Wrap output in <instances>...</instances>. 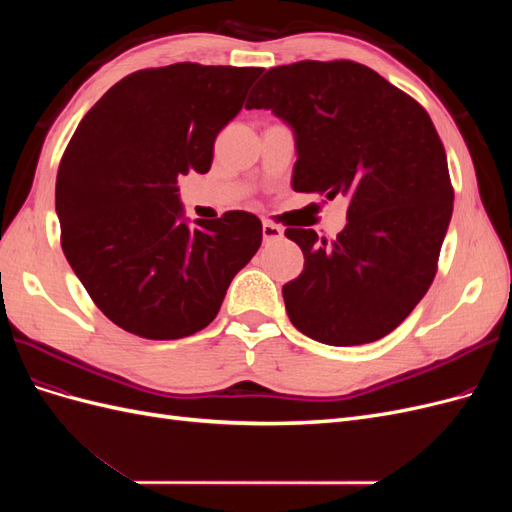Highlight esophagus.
I'll use <instances>...</instances> for the list:
<instances>
[{
	"label": "esophagus",
	"mask_w": 512,
	"mask_h": 512,
	"mask_svg": "<svg viewBox=\"0 0 512 512\" xmlns=\"http://www.w3.org/2000/svg\"><path fill=\"white\" fill-rule=\"evenodd\" d=\"M284 237V230L280 226H275L271 222H265L262 224V239H265V243H273V241H280Z\"/></svg>",
	"instance_id": "obj_1"
}]
</instances>
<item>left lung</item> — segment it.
Instances as JSON below:
<instances>
[{"label": "left lung", "instance_id": "1", "mask_svg": "<svg viewBox=\"0 0 512 512\" xmlns=\"http://www.w3.org/2000/svg\"><path fill=\"white\" fill-rule=\"evenodd\" d=\"M247 108L294 132V192L348 198L337 239L286 228L303 273L282 294L290 322L329 346L389 335L425 297L453 215L446 153L425 108L356 61L271 68Z\"/></svg>", "mask_w": 512, "mask_h": 512}]
</instances>
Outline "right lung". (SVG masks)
I'll return each instance as SVG.
<instances>
[{
	"label": "right lung",
	"mask_w": 512,
	"mask_h": 512,
	"mask_svg": "<svg viewBox=\"0 0 512 512\" xmlns=\"http://www.w3.org/2000/svg\"><path fill=\"white\" fill-rule=\"evenodd\" d=\"M262 68L138 70L89 108L61 158V247L100 312L145 339H181L218 316L262 243L247 211L190 226L177 177L207 173L215 136Z\"/></svg>",
	"instance_id": "add662e5"
}]
</instances>
